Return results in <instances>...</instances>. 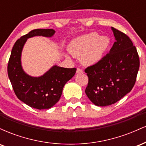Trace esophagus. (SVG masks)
Instances as JSON below:
<instances>
[{"label":"esophagus","mask_w":146,"mask_h":146,"mask_svg":"<svg viewBox=\"0 0 146 146\" xmlns=\"http://www.w3.org/2000/svg\"><path fill=\"white\" fill-rule=\"evenodd\" d=\"M76 72H77V73H83V71L81 69V68H77Z\"/></svg>","instance_id":"esophagus-1"}]
</instances>
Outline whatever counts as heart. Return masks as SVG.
<instances>
[{"label":"heart","instance_id":"obj_1","mask_svg":"<svg viewBox=\"0 0 146 146\" xmlns=\"http://www.w3.org/2000/svg\"><path fill=\"white\" fill-rule=\"evenodd\" d=\"M109 44L107 36L90 33L73 40L68 45V51L74 57H80L84 64L92 65L103 58Z\"/></svg>","mask_w":146,"mask_h":146}]
</instances>
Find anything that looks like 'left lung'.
I'll list each match as a JSON object with an SVG mask.
<instances>
[{
    "label": "left lung",
    "instance_id": "obj_1",
    "mask_svg": "<svg viewBox=\"0 0 146 146\" xmlns=\"http://www.w3.org/2000/svg\"><path fill=\"white\" fill-rule=\"evenodd\" d=\"M112 30L116 41L109 53L84 70L88 77L85 93L98 106L113 104L131 91L139 68L138 53L130 38Z\"/></svg>",
    "mask_w": 146,
    "mask_h": 146
}]
</instances>
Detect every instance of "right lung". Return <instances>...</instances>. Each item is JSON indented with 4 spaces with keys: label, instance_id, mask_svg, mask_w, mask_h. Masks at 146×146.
Listing matches in <instances>:
<instances>
[{
    "label": "right lung",
    "instance_id": "1",
    "mask_svg": "<svg viewBox=\"0 0 146 146\" xmlns=\"http://www.w3.org/2000/svg\"><path fill=\"white\" fill-rule=\"evenodd\" d=\"M53 29H33L18 39L13 46L7 66L8 76L17 98L36 109H48L60 100L64 86L74 76L76 68L53 66L45 74L33 78L25 73L21 56L27 38L36 36L51 37Z\"/></svg>",
    "mask_w": 146,
    "mask_h": 146
}]
</instances>
